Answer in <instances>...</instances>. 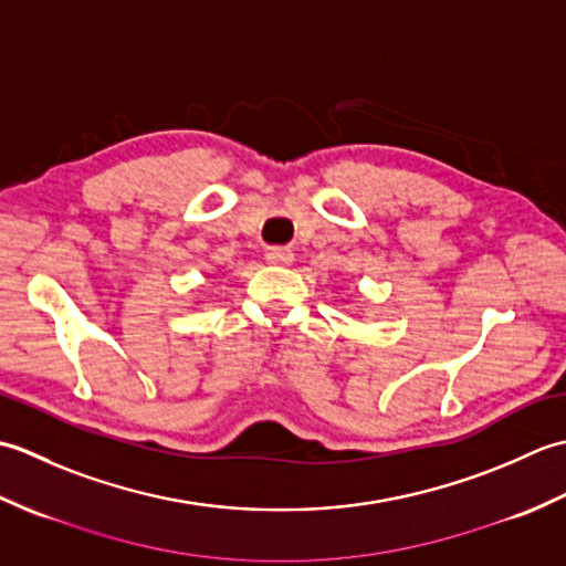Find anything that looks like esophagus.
<instances>
[{"label": "esophagus", "instance_id": "34e87169", "mask_svg": "<svg viewBox=\"0 0 566 566\" xmlns=\"http://www.w3.org/2000/svg\"><path fill=\"white\" fill-rule=\"evenodd\" d=\"M264 260L270 264H292L294 262V252L290 248H270L264 252Z\"/></svg>", "mask_w": 566, "mask_h": 566}]
</instances>
